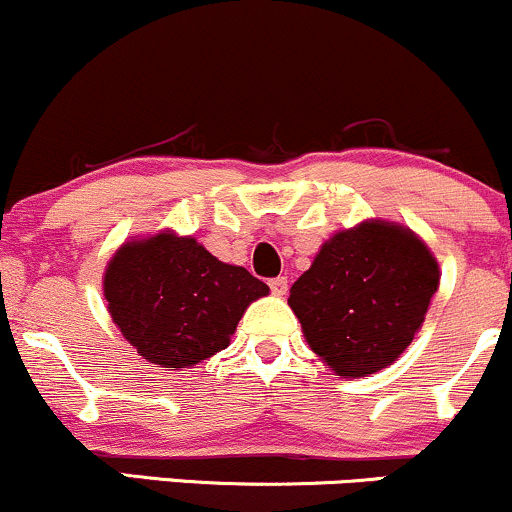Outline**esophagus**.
Segmentation results:
<instances>
[{"label": "esophagus", "mask_w": 512, "mask_h": 512, "mask_svg": "<svg viewBox=\"0 0 512 512\" xmlns=\"http://www.w3.org/2000/svg\"><path fill=\"white\" fill-rule=\"evenodd\" d=\"M268 285H271L273 295H285V292H287V278H285V275H278V278L268 280Z\"/></svg>", "instance_id": "obj_1"}]
</instances>
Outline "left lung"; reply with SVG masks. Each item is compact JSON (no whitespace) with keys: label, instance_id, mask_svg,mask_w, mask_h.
<instances>
[{"label":"left lung","instance_id":"left-lung-1","mask_svg":"<svg viewBox=\"0 0 512 512\" xmlns=\"http://www.w3.org/2000/svg\"><path fill=\"white\" fill-rule=\"evenodd\" d=\"M438 283V263L416 234L363 222L321 246L287 302L326 365L365 377L409 348Z\"/></svg>","mask_w":512,"mask_h":512}]
</instances>
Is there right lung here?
<instances>
[{
  "label": "right lung",
  "instance_id": "right-lung-1",
  "mask_svg": "<svg viewBox=\"0 0 512 512\" xmlns=\"http://www.w3.org/2000/svg\"><path fill=\"white\" fill-rule=\"evenodd\" d=\"M108 312L142 358L191 367L227 348L241 314L268 285L246 268L217 261L191 237L130 241L103 278Z\"/></svg>",
  "mask_w": 512,
  "mask_h": 512
}]
</instances>
